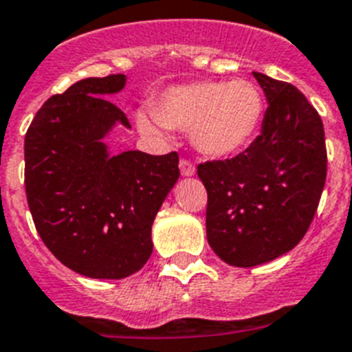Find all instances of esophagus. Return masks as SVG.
I'll return each instance as SVG.
<instances>
[{
    "label": "esophagus",
    "instance_id": "1",
    "mask_svg": "<svg viewBox=\"0 0 352 352\" xmlns=\"http://www.w3.org/2000/svg\"><path fill=\"white\" fill-rule=\"evenodd\" d=\"M179 170H182V176H194L195 167L192 166L190 160H179Z\"/></svg>",
    "mask_w": 352,
    "mask_h": 352
}]
</instances>
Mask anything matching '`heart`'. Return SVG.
I'll return each mask as SVG.
<instances>
[{
    "label": "heart",
    "mask_w": 352,
    "mask_h": 352,
    "mask_svg": "<svg viewBox=\"0 0 352 352\" xmlns=\"http://www.w3.org/2000/svg\"><path fill=\"white\" fill-rule=\"evenodd\" d=\"M157 111L142 109L138 125L151 135H167L170 129L188 130L199 153L231 157L256 138L264 118V96L248 79L199 80L162 91Z\"/></svg>",
    "instance_id": "obj_1"
}]
</instances>
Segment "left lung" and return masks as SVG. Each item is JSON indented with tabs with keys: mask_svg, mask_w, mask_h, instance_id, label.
Instances as JSON below:
<instances>
[{
	"mask_svg": "<svg viewBox=\"0 0 352 352\" xmlns=\"http://www.w3.org/2000/svg\"><path fill=\"white\" fill-rule=\"evenodd\" d=\"M268 109L261 135L234 158L204 162L208 243L223 263L252 268L301 241L326 182L321 116L292 84L254 72Z\"/></svg>",
	"mask_w": 352,
	"mask_h": 352,
	"instance_id": "8db88e82",
	"label": "left lung"
}]
</instances>
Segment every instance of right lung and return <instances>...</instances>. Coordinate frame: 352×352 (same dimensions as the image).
<instances>
[{
  "label": "right lung",
  "instance_id": "right-lung-1",
  "mask_svg": "<svg viewBox=\"0 0 352 352\" xmlns=\"http://www.w3.org/2000/svg\"><path fill=\"white\" fill-rule=\"evenodd\" d=\"M126 77H89L51 96L24 139L28 206L45 247L89 278H125L153 252L151 226L179 178L178 153H109L125 113L105 98Z\"/></svg>",
  "mask_w": 352,
  "mask_h": 352
}]
</instances>
